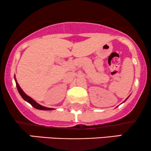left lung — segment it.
Here are the masks:
<instances>
[{"mask_svg":"<svg viewBox=\"0 0 151 151\" xmlns=\"http://www.w3.org/2000/svg\"><path fill=\"white\" fill-rule=\"evenodd\" d=\"M127 99H128V98H127ZM126 100H125V101H126Z\"/></svg>","mask_w":151,"mask_h":151,"instance_id":"obj_1","label":"left lung"}]
</instances>
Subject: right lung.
Segmentation results:
<instances>
[{"label":"right lung","mask_w":151,"mask_h":151,"mask_svg":"<svg viewBox=\"0 0 151 151\" xmlns=\"http://www.w3.org/2000/svg\"><path fill=\"white\" fill-rule=\"evenodd\" d=\"M15 83H16V86H17V89H18V91L19 93L20 94V96H22V98L25 101H26L27 102H28L29 104H30L32 106L34 107V108L37 109H39V110H45V111H50V110H53L54 109L52 108H47V107H45V106H43L37 103L35 101L34 99H32V98L30 97L29 96H27L26 93L24 92L23 91H22V89L20 88V85L18 84V81H17L16 79H15Z\"/></svg>","instance_id":"1"}]
</instances>
